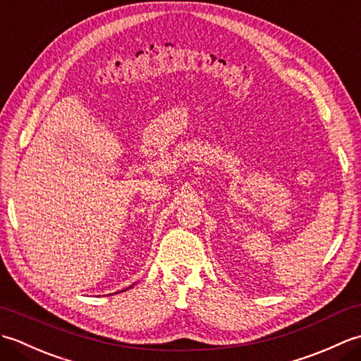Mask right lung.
Wrapping results in <instances>:
<instances>
[{
    "mask_svg": "<svg viewBox=\"0 0 361 361\" xmlns=\"http://www.w3.org/2000/svg\"><path fill=\"white\" fill-rule=\"evenodd\" d=\"M132 287H133V286H130V287H128V288H132ZM128 288H126V290H128ZM126 290H122V291H126Z\"/></svg>",
    "mask_w": 361,
    "mask_h": 361,
    "instance_id": "1",
    "label": "right lung"
}]
</instances>
